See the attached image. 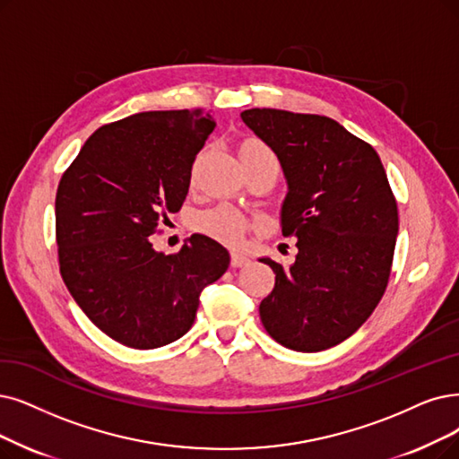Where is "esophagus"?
<instances>
[{"instance_id":"1","label":"esophagus","mask_w":459,"mask_h":459,"mask_svg":"<svg viewBox=\"0 0 459 459\" xmlns=\"http://www.w3.org/2000/svg\"><path fill=\"white\" fill-rule=\"evenodd\" d=\"M248 255L245 254H239V252H233L231 254V267H243V265H248Z\"/></svg>"}]
</instances>
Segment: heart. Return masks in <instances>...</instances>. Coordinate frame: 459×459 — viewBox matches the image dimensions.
<instances>
[{
	"instance_id": "obj_1",
	"label": "heart",
	"mask_w": 459,
	"mask_h": 459,
	"mask_svg": "<svg viewBox=\"0 0 459 459\" xmlns=\"http://www.w3.org/2000/svg\"><path fill=\"white\" fill-rule=\"evenodd\" d=\"M239 158L241 161H254L262 158L277 160L269 146L255 137H247L239 143ZM245 228V218L224 205L199 212L194 218V230L222 243H235L243 235Z\"/></svg>"
}]
</instances>
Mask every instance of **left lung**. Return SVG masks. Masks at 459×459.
I'll return each instance as SVG.
<instances>
[{"instance_id":"obj_1","label":"left lung","mask_w":459,"mask_h":459,"mask_svg":"<svg viewBox=\"0 0 459 459\" xmlns=\"http://www.w3.org/2000/svg\"><path fill=\"white\" fill-rule=\"evenodd\" d=\"M241 118L281 160L290 186L282 233L298 237L290 267L262 260L274 273L262 324L290 351H325L358 332L386 291L395 195L373 146L339 122L279 108H248Z\"/></svg>"}]
</instances>
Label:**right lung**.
I'll return each mask as SVG.
<instances>
[{"label": "right lung", "mask_w": 459, "mask_h": 459, "mask_svg": "<svg viewBox=\"0 0 459 459\" xmlns=\"http://www.w3.org/2000/svg\"><path fill=\"white\" fill-rule=\"evenodd\" d=\"M212 130L205 108L137 113L91 134L60 178L62 279L82 313L124 346L151 351L180 339L201 290L230 265L228 250L205 235L173 254L151 241L185 204Z\"/></svg>", "instance_id": "right-lung-1"}]
</instances>
